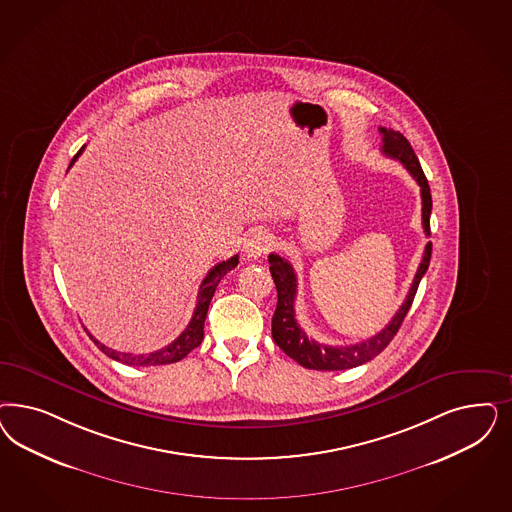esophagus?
Segmentation results:
<instances>
[{
    "label": "esophagus",
    "mask_w": 512,
    "mask_h": 512,
    "mask_svg": "<svg viewBox=\"0 0 512 512\" xmlns=\"http://www.w3.org/2000/svg\"><path fill=\"white\" fill-rule=\"evenodd\" d=\"M271 247H273V239H271L269 233H265V231H254L252 235H248V239L245 241V245H243V250H245L247 258H250V260H258V258H262L264 254H267Z\"/></svg>",
    "instance_id": "esophagus-1"
}]
</instances>
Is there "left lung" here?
<instances>
[{"label":"left lung","mask_w":512,"mask_h":512,"mask_svg":"<svg viewBox=\"0 0 512 512\" xmlns=\"http://www.w3.org/2000/svg\"><path fill=\"white\" fill-rule=\"evenodd\" d=\"M379 132L382 133V152L394 160H399L420 186L422 226H424V233L429 235L431 192H429L428 179L420 167L413 147L403 137V133L386 130V128H379ZM429 260H431V241L424 248V256H422V262L418 265V271L414 275L409 294L405 297L403 305L399 307V311L394 314V318L390 320V324H386L384 330L379 331L375 337H371L363 343H356L350 347H330V345H322L311 337H307V333L301 330V326L297 324L296 309H294L297 294L296 273H294L290 262H286L279 254H269V271H271V277L277 286V297H279L277 309L273 314V322H271L273 341L282 348V352L286 356L296 360L299 365H303L307 369H316V371H343V369H352V367H358L362 363L373 360L396 337L397 330L401 328L405 316L413 305L418 284L428 271Z\"/></svg>","instance_id":"obj_1"}]
</instances>
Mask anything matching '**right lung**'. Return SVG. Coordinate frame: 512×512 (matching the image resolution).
Returning <instances> with one entry per match:
<instances>
[{"label":"right lung","mask_w":512,"mask_h":512,"mask_svg":"<svg viewBox=\"0 0 512 512\" xmlns=\"http://www.w3.org/2000/svg\"><path fill=\"white\" fill-rule=\"evenodd\" d=\"M83 150L84 147L73 156L69 167L75 164V160L81 156ZM237 264H239V256L235 254V256H231L230 260L216 264L215 267L207 273V277L203 279L201 286H199L198 305H196V309H194L190 324H188L186 330L182 331L181 335H179L173 343H169L167 347L160 348V350H156V352H150V354H130V352H118V350H113V348H107L105 345H101L99 341H96L92 335H90V337L94 339V343L98 345L101 352H105L109 358H113L116 362L126 363V365H165V363L179 362L184 356H188V352H192L194 348L201 345V341H203L205 316H207V311H209V303H211V299L215 296L216 286H218V282L224 279V275H226L228 271H231L233 267H237Z\"/></svg>","instance_id":"right-lung-1"}]
</instances>
